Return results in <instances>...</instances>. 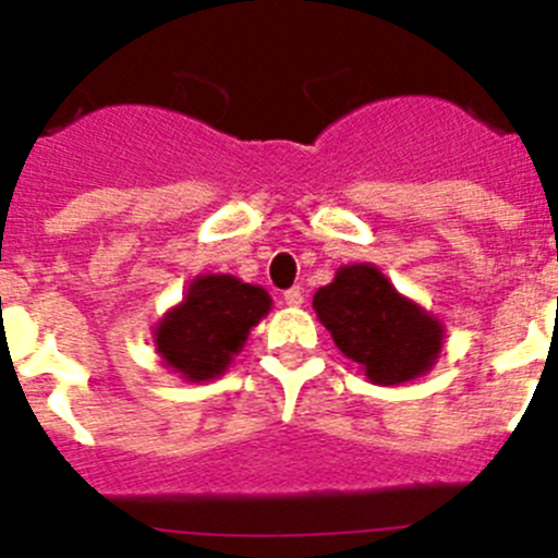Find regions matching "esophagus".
<instances>
[{"mask_svg":"<svg viewBox=\"0 0 558 558\" xmlns=\"http://www.w3.org/2000/svg\"><path fill=\"white\" fill-rule=\"evenodd\" d=\"M283 300H286V305H291V308L303 305V289H300V286H294V289L283 291Z\"/></svg>","mask_w":558,"mask_h":558,"instance_id":"esophagus-1","label":"esophagus"}]
</instances>
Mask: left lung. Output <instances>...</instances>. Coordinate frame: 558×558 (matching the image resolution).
Segmentation results:
<instances>
[{"instance_id":"left-lung-1","label":"left lung","mask_w":558,"mask_h":558,"mask_svg":"<svg viewBox=\"0 0 558 558\" xmlns=\"http://www.w3.org/2000/svg\"><path fill=\"white\" fill-rule=\"evenodd\" d=\"M314 308L338 350L366 368L377 385L421 377L435 363L444 330L429 314L397 294L377 267L338 269L314 294Z\"/></svg>"}]
</instances>
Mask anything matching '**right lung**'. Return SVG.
<instances>
[{"instance_id":"obj_1","label":"right lung","mask_w":558,"mask_h":558,"mask_svg":"<svg viewBox=\"0 0 558 558\" xmlns=\"http://www.w3.org/2000/svg\"><path fill=\"white\" fill-rule=\"evenodd\" d=\"M269 311V294L231 275H203L184 303L156 327V350L186 379H211L242 350L250 327Z\"/></svg>"}]
</instances>
